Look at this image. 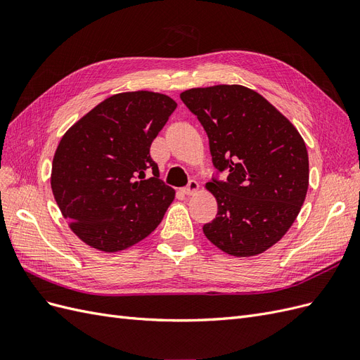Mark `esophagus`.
<instances>
[{
  "mask_svg": "<svg viewBox=\"0 0 360 360\" xmlns=\"http://www.w3.org/2000/svg\"><path fill=\"white\" fill-rule=\"evenodd\" d=\"M198 188H200L198 181H195V180H189L188 186H186V188H183V189H181V192H183L184 195H192V193H195V192L198 191Z\"/></svg>",
  "mask_w": 360,
  "mask_h": 360,
  "instance_id": "esophagus-1",
  "label": "esophagus"
}]
</instances>
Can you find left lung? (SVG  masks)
<instances>
[{
    "label": "left lung",
    "mask_w": 360,
    "mask_h": 360,
    "mask_svg": "<svg viewBox=\"0 0 360 360\" xmlns=\"http://www.w3.org/2000/svg\"><path fill=\"white\" fill-rule=\"evenodd\" d=\"M180 99L209 136L216 168L205 186L216 197L217 214L204 224L205 237L234 257L264 252L288 231L307 197L309 162L300 134L242 85L192 89Z\"/></svg>",
    "instance_id": "8db88e82"
}]
</instances>
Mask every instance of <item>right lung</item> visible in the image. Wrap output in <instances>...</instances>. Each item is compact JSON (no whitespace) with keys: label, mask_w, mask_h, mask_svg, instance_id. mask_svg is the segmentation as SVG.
<instances>
[{"label":"right lung","mask_w":360,"mask_h":360,"mask_svg":"<svg viewBox=\"0 0 360 360\" xmlns=\"http://www.w3.org/2000/svg\"><path fill=\"white\" fill-rule=\"evenodd\" d=\"M176 108L165 94L120 93L61 138L52 162V193L82 242L117 252L156 230L174 189L159 179L150 146Z\"/></svg>","instance_id":"obj_1"}]
</instances>
